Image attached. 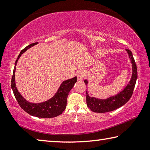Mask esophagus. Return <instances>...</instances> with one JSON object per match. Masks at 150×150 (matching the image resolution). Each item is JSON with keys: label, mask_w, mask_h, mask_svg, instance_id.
Here are the masks:
<instances>
[{"label": "esophagus", "mask_w": 150, "mask_h": 150, "mask_svg": "<svg viewBox=\"0 0 150 150\" xmlns=\"http://www.w3.org/2000/svg\"><path fill=\"white\" fill-rule=\"evenodd\" d=\"M85 71L84 70L81 69L80 71H79L77 72V79L79 81H81L83 80V79L85 77Z\"/></svg>", "instance_id": "esophagus-1"}]
</instances>
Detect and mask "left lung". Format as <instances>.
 <instances>
[{"label": "left lung", "instance_id": "obj_1", "mask_svg": "<svg viewBox=\"0 0 150 150\" xmlns=\"http://www.w3.org/2000/svg\"><path fill=\"white\" fill-rule=\"evenodd\" d=\"M126 52H128L131 63H132V75L131 80L122 91H121L118 95L111 96L106 99H98L95 97H91L88 95L87 91V93H86L87 94L86 95L87 105L94 112L104 113L115 110L125 105L130 100L132 95L136 79L138 78V71H137L136 64L133 57L132 53L130 50L128 49H126ZM85 83L87 85L88 81L85 80Z\"/></svg>", "mask_w": 150, "mask_h": 150}]
</instances>
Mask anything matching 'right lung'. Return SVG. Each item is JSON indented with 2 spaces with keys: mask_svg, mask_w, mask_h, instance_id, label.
Wrapping results in <instances>:
<instances>
[{
  "mask_svg": "<svg viewBox=\"0 0 150 150\" xmlns=\"http://www.w3.org/2000/svg\"><path fill=\"white\" fill-rule=\"evenodd\" d=\"M37 44L38 42L30 44L20 52L16 62H15L13 75H12L11 80V88L13 91L15 98H16L20 107L23 109L25 112L28 113L29 115L38 118H50L56 117V116L62 115L63 112L65 110L66 106H67V96L69 95V91L74 86L75 83L77 81V77L63 81L59 89H58L57 92L55 93V95L52 98L45 101V102L41 103L35 104L28 102L27 100L22 97V95L18 91L16 84H15L14 73L18 59L28 48Z\"/></svg>",
  "mask_w": 150,
  "mask_h": 150,
  "instance_id": "obj_1",
  "label": "right lung"
}]
</instances>
